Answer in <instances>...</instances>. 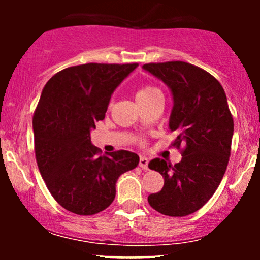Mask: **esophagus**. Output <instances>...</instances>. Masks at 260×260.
Instances as JSON below:
<instances>
[{"mask_svg":"<svg viewBox=\"0 0 260 260\" xmlns=\"http://www.w3.org/2000/svg\"><path fill=\"white\" fill-rule=\"evenodd\" d=\"M139 166L143 170H148L149 169V160L145 156H140L139 159Z\"/></svg>","mask_w":260,"mask_h":260,"instance_id":"1","label":"esophagus"}]
</instances>
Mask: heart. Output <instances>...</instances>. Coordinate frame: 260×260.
Masks as SVG:
<instances>
[{
	"label": "heart",
	"mask_w": 260,
	"mask_h": 260,
	"mask_svg": "<svg viewBox=\"0 0 260 260\" xmlns=\"http://www.w3.org/2000/svg\"><path fill=\"white\" fill-rule=\"evenodd\" d=\"M156 94H161L159 89L155 88V86L147 85V86H143V88H140L139 90L137 91L136 99H137V101H144V100H148L149 98L154 96V95H156Z\"/></svg>",
	"instance_id": "b5f03b06"
}]
</instances>
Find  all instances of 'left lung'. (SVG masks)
<instances>
[{"label":"left lung","mask_w":260,"mask_h":260,"mask_svg":"<svg viewBox=\"0 0 260 260\" xmlns=\"http://www.w3.org/2000/svg\"><path fill=\"white\" fill-rule=\"evenodd\" d=\"M143 70L171 91L169 128L177 134L174 145L184 144L176 165L159 157L149 162V169L160 172L165 182L148 202L164 215H189L213 197L228 168L234 118L225 90L210 73L187 62L148 63Z\"/></svg>","instance_id":"8db88e82"}]
</instances>
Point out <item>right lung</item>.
<instances>
[{
    "label": "right lung",
    "mask_w": 260,
    "mask_h": 260,
    "mask_svg": "<svg viewBox=\"0 0 260 260\" xmlns=\"http://www.w3.org/2000/svg\"><path fill=\"white\" fill-rule=\"evenodd\" d=\"M137 67L74 66L44 86L32 117L35 156L47 189L71 213L105 210L115 199L118 177L138 165V155L128 150L99 156L90 138L95 123L105 118L112 92Z\"/></svg>",
    "instance_id": "right-lung-1"
}]
</instances>
